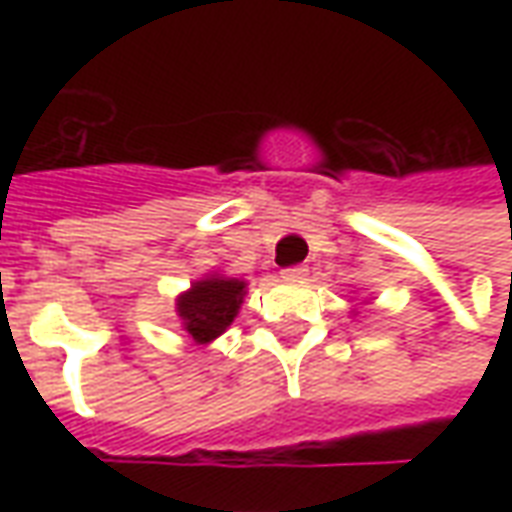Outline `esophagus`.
Returning a JSON list of instances; mask_svg holds the SVG:
<instances>
[{
  "instance_id": "obj_1",
  "label": "esophagus",
  "mask_w": 512,
  "mask_h": 512,
  "mask_svg": "<svg viewBox=\"0 0 512 512\" xmlns=\"http://www.w3.org/2000/svg\"><path fill=\"white\" fill-rule=\"evenodd\" d=\"M307 271H310L307 266H290L282 271V279L285 282H301V279H307Z\"/></svg>"
}]
</instances>
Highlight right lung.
Masks as SVG:
<instances>
[{"label": "right lung", "mask_w": 512, "mask_h": 512, "mask_svg": "<svg viewBox=\"0 0 512 512\" xmlns=\"http://www.w3.org/2000/svg\"><path fill=\"white\" fill-rule=\"evenodd\" d=\"M246 282L227 274H208L194 279L189 290L175 299L180 329L197 345H211L238 318L244 304Z\"/></svg>", "instance_id": "obj_1"}]
</instances>
